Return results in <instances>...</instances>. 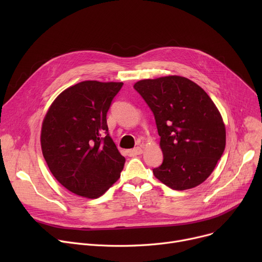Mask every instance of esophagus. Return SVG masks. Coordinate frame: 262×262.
<instances>
[{
  "label": "esophagus",
  "mask_w": 262,
  "mask_h": 262,
  "mask_svg": "<svg viewBox=\"0 0 262 262\" xmlns=\"http://www.w3.org/2000/svg\"><path fill=\"white\" fill-rule=\"evenodd\" d=\"M142 153H143V149L140 146H137L135 148H132V149L127 150V155L130 156V157H134V156H137V155H141Z\"/></svg>",
  "instance_id": "1"
}]
</instances>
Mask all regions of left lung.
Returning <instances> with one entry per match:
<instances>
[{
	"label": "left lung",
	"instance_id": "1",
	"mask_svg": "<svg viewBox=\"0 0 262 262\" xmlns=\"http://www.w3.org/2000/svg\"><path fill=\"white\" fill-rule=\"evenodd\" d=\"M134 88L153 112L160 136L163 161L153 169L155 177L174 190L201 185L226 143L223 119L209 95L177 75L142 79Z\"/></svg>",
	"mask_w": 262,
	"mask_h": 262
}]
</instances>
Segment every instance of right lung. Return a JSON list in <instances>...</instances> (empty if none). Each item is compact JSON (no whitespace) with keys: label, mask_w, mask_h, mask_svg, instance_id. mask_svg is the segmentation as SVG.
<instances>
[{"label":"right lung","mask_w":262,"mask_h":262,"mask_svg":"<svg viewBox=\"0 0 262 262\" xmlns=\"http://www.w3.org/2000/svg\"><path fill=\"white\" fill-rule=\"evenodd\" d=\"M123 82L85 80L62 91L41 128V148L54 177L87 199L104 194L120 177L125 158L108 134L107 112Z\"/></svg>","instance_id":"add662e5"}]
</instances>
